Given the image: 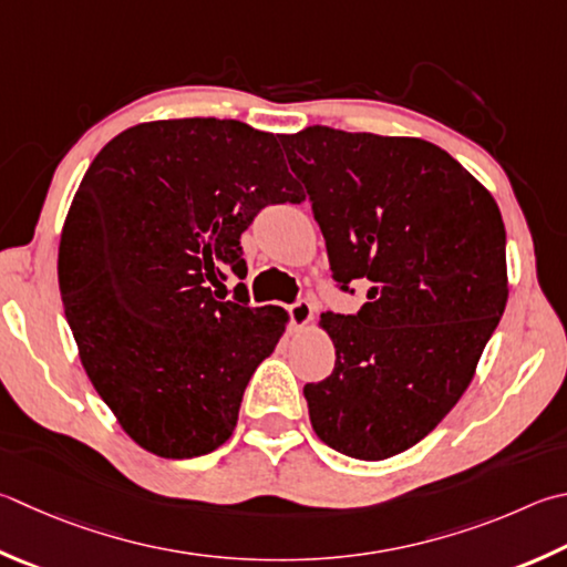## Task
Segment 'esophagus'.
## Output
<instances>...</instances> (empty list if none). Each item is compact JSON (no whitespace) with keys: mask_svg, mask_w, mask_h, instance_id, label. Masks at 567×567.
<instances>
[{"mask_svg":"<svg viewBox=\"0 0 567 567\" xmlns=\"http://www.w3.org/2000/svg\"><path fill=\"white\" fill-rule=\"evenodd\" d=\"M290 319H292V327L295 329H302V327H307L315 319V307H312V302H307V300H300V302H295L292 307H290Z\"/></svg>","mask_w":567,"mask_h":567,"instance_id":"34e87169","label":"esophagus"}]
</instances>
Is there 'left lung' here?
I'll return each instance as SVG.
<instances>
[{"label": "left lung", "mask_w": 567, "mask_h": 567, "mask_svg": "<svg viewBox=\"0 0 567 567\" xmlns=\"http://www.w3.org/2000/svg\"><path fill=\"white\" fill-rule=\"evenodd\" d=\"M334 280H369L357 315L324 312L334 372L307 384L315 434L352 458L419 444L456 406L508 300L493 195L421 138L310 126L282 136Z\"/></svg>", "instance_id": "left-lung-1"}]
</instances>
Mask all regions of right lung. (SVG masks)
Wrapping results in <instances>:
<instances>
[{"label": "right lung", "mask_w": 567, "mask_h": 567, "mask_svg": "<svg viewBox=\"0 0 567 567\" xmlns=\"http://www.w3.org/2000/svg\"><path fill=\"white\" fill-rule=\"evenodd\" d=\"M280 136L220 118L148 121L111 138L71 200L59 290L79 359L121 429L163 458L233 436L282 307L223 302L245 277L240 235L265 205L300 203Z\"/></svg>", "instance_id": "1"}]
</instances>
